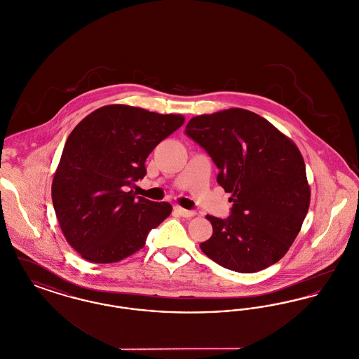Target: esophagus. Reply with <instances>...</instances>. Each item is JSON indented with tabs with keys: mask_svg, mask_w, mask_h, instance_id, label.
I'll return each instance as SVG.
<instances>
[{
	"mask_svg": "<svg viewBox=\"0 0 359 359\" xmlns=\"http://www.w3.org/2000/svg\"><path fill=\"white\" fill-rule=\"evenodd\" d=\"M183 218H192L195 217V211H191V210H186V208H182V207H176L175 208Z\"/></svg>",
	"mask_w": 359,
	"mask_h": 359,
	"instance_id": "1",
	"label": "esophagus"
}]
</instances>
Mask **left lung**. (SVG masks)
Segmentation results:
<instances>
[{"label": "left lung", "instance_id": "1", "mask_svg": "<svg viewBox=\"0 0 359 359\" xmlns=\"http://www.w3.org/2000/svg\"><path fill=\"white\" fill-rule=\"evenodd\" d=\"M186 135L217 164V180L233 203L226 219L205 217L212 236L201 243L202 252L239 273L280 261L297 237L311 199L296 144L269 121L238 107L191 118Z\"/></svg>", "mask_w": 359, "mask_h": 359}]
</instances>
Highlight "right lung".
<instances>
[{
    "instance_id": "obj_1",
    "label": "right lung",
    "mask_w": 359,
    "mask_h": 359,
    "mask_svg": "<svg viewBox=\"0 0 359 359\" xmlns=\"http://www.w3.org/2000/svg\"><path fill=\"white\" fill-rule=\"evenodd\" d=\"M184 123L128 104L94 110L69 133L52 180V203L69 246L94 264H113L144 248L172 205L136 196L157 144Z\"/></svg>"
}]
</instances>
